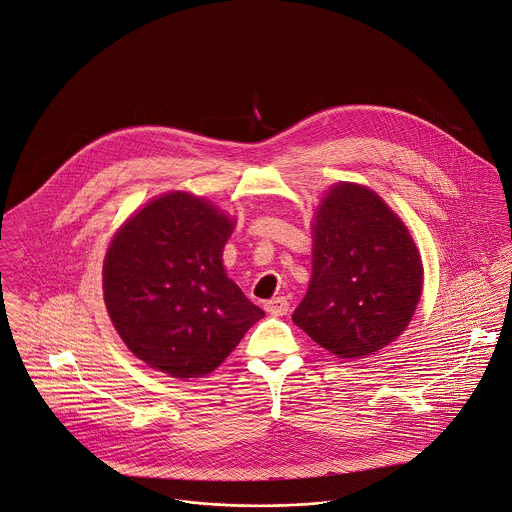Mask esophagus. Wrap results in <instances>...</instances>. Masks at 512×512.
<instances>
[{
  "mask_svg": "<svg viewBox=\"0 0 512 512\" xmlns=\"http://www.w3.org/2000/svg\"><path fill=\"white\" fill-rule=\"evenodd\" d=\"M265 310L273 316H283L289 312V301L285 297H275L265 303Z\"/></svg>",
  "mask_w": 512,
  "mask_h": 512,
  "instance_id": "esophagus-1",
  "label": "esophagus"
}]
</instances>
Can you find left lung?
Instances as JSON below:
<instances>
[{"instance_id": "left-lung-1", "label": "left lung", "mask_w": 512, "mask_h": 512, "mask_svg": "<svg viewBox=\"0 0 512 512\" xmlns=\"http://www.w3.org/2000/svg\"><path fill=\"white\" fill-rule=\"evenodd\" d=\"M421 285L402 219L372 190L338 184L316 211L312 277L293 322L338 358L370 356L406 330Z\"/></svg>"}]
</instances>
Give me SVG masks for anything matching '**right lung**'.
<instances>
[{"label":"right lung","mask_w":512,"mask_h":512,"mask_svg":"<svg viewBox=\"0 0 512 512\" xmlns=\"http://www.w3.org/2000/svg\"><path fill=\"white\" fill-rule=\"evenodd\" d=\"M233 221L202 198L166 194L132 215L104 257V303L124 344L172 378L215 370L265 316L227 279Z\"/></svg>","instance_id":"1"}]
</instances>
